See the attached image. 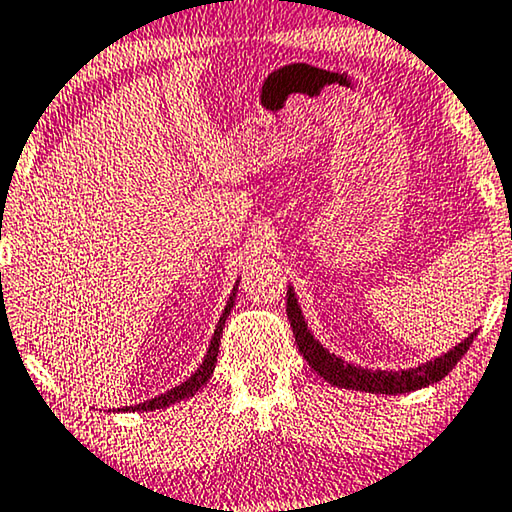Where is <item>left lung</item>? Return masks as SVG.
<instances>
[{
  "instance_id": "8db88e82",
  "label": "left lung",
  "mask_w": 512,
  "mask_h": 512,
  "mask_svg": "<svg viewBox=\"0 0 512 512\" xmlns=\"http://www.w3.org/2000/svg\"><path fill=\"white\" fill-rule=\"evenodd\" d=\"M287 318H290L294 341L299 345V352L304 355L308 366L318 373L320 378H325L327 383L334 387H343V390H359V392H371V394H406L422 390L443 380L448 373L455 369V364L466 355L469 345L478 331H473L471 336H466L462 343H457L455 348L443 352L441 357L429 359L413 369H401V371H371L364 366H355L345 362L334 352H329L318 338L313 336V331L308 329L304 313H301L299 299L294 294V287L287 285Z\"/></svg>"
}]
</instances>
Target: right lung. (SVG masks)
<instances>
[{"instance_id":"1","label":"right lung","mask_w":512,"mask_h":512,"mask_svg":"<svg viewBox=\"0 0 512 512\" xmlns=\"http://www.w3.org/2000/svg\"><path fill=\"white\" fill-rule=\"evenodd\" d=\"M236 292H239V280H236V283H234V290H232V294H229V299H227V306H225V311H222V315H220V320H218V327H215V331H213L211 345H208V350H206V357H204V362L199 364V369L194 371L192 376L185 380V383L176 385L174 390L164 392V394H160V397H155V399H148V401H143V403H136V406H125V408H118V413H148V410H160V408H169V406H174V403H178V401H183V399H190V397H194V394H197V392L201 390V387L206 385V380L211 378V373H213V369H215V362H218V352H220V338H222V327H225V320L229 318V313H232V308H234V299H236Z\"/></svg>"}]
</instances>
